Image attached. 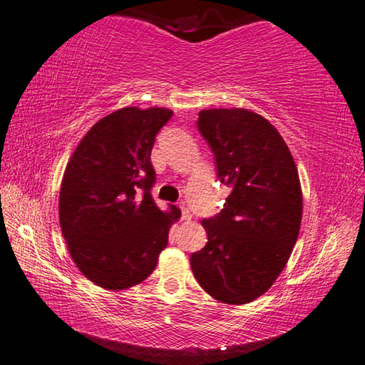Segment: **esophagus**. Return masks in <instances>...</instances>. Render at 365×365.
Here are the masks:
<instances>
[{"mask_svg": "<svg viewBox=\"0 0 365 365\" xmlns=\"http://www.w3.org/2000/svg\"><path fill=\"white\" fill-rule=\"evenodd\" d=\"M182 208V221H191V213L185 208V205H180Z\"/></svg>", "mask_w": 365, "mask_h": 365, "instance_id": "obj_1", "label": "esophagus"}]
</instances>
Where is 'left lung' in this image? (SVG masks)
<instances>
[{
    "label": "left lung",
    "mask_w": 365,
    "mask_h": 365,
    "mask_svg": "<svg viewBox=\"0 0 365 365\" xmlns=\"http://www.w3.org/2000/svg\"><path fill=\"white\" fill-rule=\"evenodd\" d=\"M197 127L232 191L221 213L202 221L208 242L191 255V269L215 299L246 304L269 290L298 240V169L279 131L251 110H202Z\"/></svg>",
    "instance_id": "obj_1"
}]
</instances>
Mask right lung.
Listing matches in <instances>:
<instances>
[{
  "label": "right lung",
  "mask_w": 365,
  "mask_h": 365,
  "mask_svg": "<svg viewBox=\"0 0 365 365\" xmlns=\"http://www.w3.org/2000/svg\"><path fill=\"white\" fill-rule=\"evenodd\" d=\"M168 108L127 106L96 122L68 160L59 224L76 268L106 290L141 284L158 263L180 210H160L150 188L155 136Z\"/></svg>",
  "instance_id": "1"
}]
</instances>
